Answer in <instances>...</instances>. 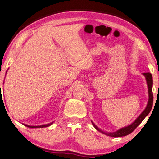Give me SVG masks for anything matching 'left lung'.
Masks as SVG:
<instances>
[{
  "mask_svg": "<svg viewBox=\"0 0 159 159\" xmlns=\"http://www.w3.org/2000/svg\"><path fill=\"white\" fill-rule=\"evenodd\" d=\"M143 75L144 76L146 80V82H147V86H148V103H147V105L146 108L142 112V113L140 115V116L138 117V118L135 120V121H133L130 125L125 126V127H123L122 128H120L119 130H118L116 132H112V133H107L105 132V131H102V130H100L98 126H97L95 123L92 121V123L94 127H95V129L97 130H98L99 132L103 133V134L107 135L108 136L110 137H123V136H125V135H128V134H130L134 130L135 128H136L138 126H139L140 124L141 123V122L143 120L144 118L148 116L149 114V112H151V108H152L153 106V77L151 73L147 72V73H143Z\"/></svg>",
  "mask_w": 159,
  "mask_h": 159,
  "instance_id": "left-lung-1",
  "label": "left lung"
}]
</instances>
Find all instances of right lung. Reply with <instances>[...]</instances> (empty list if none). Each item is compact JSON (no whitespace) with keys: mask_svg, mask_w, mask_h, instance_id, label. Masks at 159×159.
Instances as JSON below:
<instances>
[{"mask_svg":"<svg viewBox=\"0 0 159 159\" xmlns=\"http://www.w3.org/2000/svg\"><path fill=\"white\" fill-rule=\"evenodd\" d=\"M0 88H1V84H0ZM0 93H1V89H0ZM0 96H1V94H0ZM54 123V122H52V123H50L49 124H46V125H26V124H24L25 126H26V127H29L30 128H45V127H48V126H50L51 125H52V123Z\"/></svg>","mask_w":159,"mask_h":159,"instance_id":"right-lung-1","label":"right lung"}]
</instances>
